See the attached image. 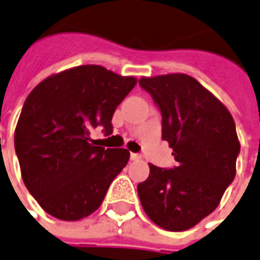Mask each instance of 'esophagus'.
Instances as JSON below:
<instances>
[{
	"label": "esophagus",
	"mask_w": 260,
	"mask_h": 260,
	"mask_svg": "<svg viewBox=\"0 0 260 260\" xmlns=\"http://www.w3.org/2000/svg\"><path fill=\"white\" fill-rule=\"evenodd\" d=\"M140 155L139 154H134V152H131V160H140Z\"/></svg>",
	"instance_id": "esophagus-1"
}]
</instances>
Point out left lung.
<instances>
[{"label": "left lung", "instance_id": "8db88e82", "mask_svg": "<svg viewBox=\"0 0 260 260\" xmlns=\"http://www.w3.org/2000/svg\"><path fill=\"white\" fill-rule=\"evenodd\" d=\"M139 85L162 113V139L173 148L177 166L150 163V175L138 185L147 216L163 230L179 232L213 212L236 175L240 152L230 110L186 74L143 77Z\"/></svg>", "mask_w": 260, "mask_h": 260}]
</instances>
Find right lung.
I'll return each instance as SVG.
<instances>
[{"label": "right lung", "mask_w": 260, "mask_h": 260, "mask_svg": "<svg viewBox=\"0 0 260 260\" xmlns=\"http://www.w3.org/2000/svg\"><path fill=\"white\" fill-rule=\"evenodd\" d=\"M135 85L134 77L86 64L51 75L26 97L14 148L22 181L47 213L77 221L100 208L129 151L94 146L90 131L113 132L114 110Z\"/></svg>", "instance_id": "add662e5"}]
</instances>
